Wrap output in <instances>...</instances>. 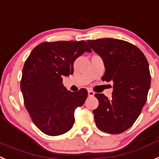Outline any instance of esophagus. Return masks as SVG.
Segmentation results:
<instances>
[{"label": "esophagus", "instance_id": "34e87169", "mask_svg": "<svg viewBox=\"0 0 159 159\" xmlns=\"http://www.w3.org/2000/svg\"><path fill=\"white\" fill-rule=\"evenodd\" d=\"M88 94H89V96H93L95 95L94 92H93L92 90H89L88 91Z\"/></svg>", "mask_w": 159, "mask_h": 159}]
</instances>
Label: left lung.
Returning <instances> with one entry per match:
<instances>
[{
  "label": "left lung",
  "mask_w": 159,
  "mask_h": 159,
  "mask_svg": "<svg viewBox=\"0 0 159 159\" xmlns=\"http://www.w3.org/2000/svg\"><path fill=\"white\" fill-rule=\"evenodd\" d=\"M104 61L103 81L113 83L112 98L96 93L98 107L93 110L96 126L105 133L117 134L129 129L147 100L150 73L140 49L123 40L102 39L87 41Z\"/></svg>",
  "instance_id": "left-lung-1"
}]
</instances>
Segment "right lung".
<instances>
[{"label": "right lung", "mask_w": 159, "mask_h": 159, "mask_svg": "<svg viewBox=\"0 0 159 159\" xmlns=\"http://www.w3.org/2000/svg\"><path fill=\"white\" fill-rule=\"evenodd\" d=\"M92 52L84 41L43 43L33 49L23 66L21 91L24 104L38 128L50 136L72 128L75 108L82 106L88 91H67L63 77L73 74L75 60Z\"/></svg>", "instance_id": "right-lung-1"}]
</instances>
